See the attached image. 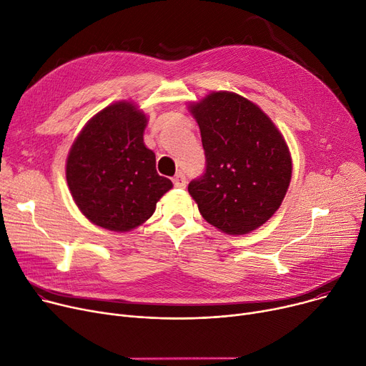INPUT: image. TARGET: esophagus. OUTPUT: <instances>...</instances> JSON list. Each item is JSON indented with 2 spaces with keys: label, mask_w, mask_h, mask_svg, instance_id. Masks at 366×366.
Instances as JSON below:
<instances>
[{
  "label": "esophagus",
  "mask_w": 366,
  "mask_h": 366,
  "mask_svg": "<svg viewBox=\"0 0 366 366\" xmlns=\"http://www.w3.org/2000/svg\"><path fill=\"white\" fill-rule=\"evenodd\" d=\"M173 183H174L176 187H186V177H184V174L179 173L177 176H174L173 177Z\"/></svg>",
  "instance_id": "obj_1"
}]
</instances>
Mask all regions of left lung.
<instances>
[{"label":"left lung","mask_w":366,"mask_h":366,"mask_svg":"<svg viewBox=\"0 0 366 366\" xmlns=\"http://www.w3.org/2000/svg\"><path fill=\"white\" fill-rule=\"evenodd\" d=\"M205 150V174L189 183L202 217L227 234H247L281 207L292 174L288 144L251 100L212 92L187 106Z\"/></svg>","instance_id":"8db88e82"}]
</instances>
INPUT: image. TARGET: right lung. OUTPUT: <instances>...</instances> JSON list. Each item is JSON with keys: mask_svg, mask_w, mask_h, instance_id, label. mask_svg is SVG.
Returning <instances> with one entry per match:
<instances>
[{"mask_svg": "<svg viewBox=\"0 0 366 366\" xmlns=\"http://www.w3.org/2000/svg\"><path fill=\"white\" fill-rule=\"evenodd\" d=\"M146 114L133 102H115L84 125L66 158V182L79 211L93 224L130 232L152 217L173 187L157 173L155 154L143 142Z\"/></svg>", "mask_w": 366, "mask_h": 366, "instance_id": "add662e5", "label": "right lung"}]
</instances>
